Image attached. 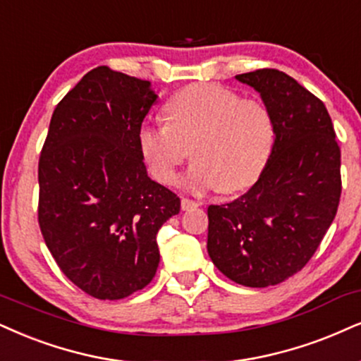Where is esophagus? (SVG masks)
<instances>
[{"mask_svg": "<svg viewBox=\"0 0 361 361\" xmlns=\"http://www.w3.org/2000/svg\"><path fill=\"white\" fill-rule=\"evenodd\" d=\"M180 206H182V209H184V211H189V209H194V207L201 206V202L192 201V199H189V197H182Z\"/></svg>", "mask_w": 361, "mask_h": 361, "instance_id": "esophagus-1", "label": "esophagus"}]
</instances>
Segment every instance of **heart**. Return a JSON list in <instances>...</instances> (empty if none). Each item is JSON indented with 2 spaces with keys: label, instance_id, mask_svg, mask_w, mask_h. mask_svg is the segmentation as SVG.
I'll return each instance as SVG.
<instances>
[{
  "label": "heart",
  "instance_id": "b5f03b06",
  "mask_svg": "<svg viewBox=\"0 0 361 361\" xmlns=\"http://www.w3.org/2000/svg\"><path fill=\"white\" fill-rule=\"evenodd\" d=\"M166 120L147 122L139 130L142 154L162 184L177 180V171L190 155L195 160L185 176L189 189L243 190L261 176L273 149L268 106L214 83L176 93L166 105Z\"/></svg>",
  "mask_w": 361,
  "mask_h": 361
}]
</instances>
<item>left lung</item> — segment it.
I'll use <instances>...</instances> for the list:
<instances>
[{
    "label": "left lung",
    "instance_id": "1",
    "mask_svg": "<svg viewBox=\"0 0 361 361\" xmlns=\"http://www.w3.org/2000/svg\"><path fill=\"white\" fill-rule=\"evenodd\" d=\"M261 93L274 144L259 179L233 202L209 206L207 252L222 274L274 286L306 266L335 219L341 150L326 106L276 68L235 75Z\"/></svg>",
    "mask_w": 361,
    "mask_h": 361
}]
</instances>
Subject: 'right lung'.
I'll use <instances>...</instances> for the list:
<instances>
[{
    "label": "right lung",
    "instance_id": "right-lung-1",
    "mask_svg": "<svg viewBox=\"0 0 361 361\" xmlns=\"http://www.w3.org/2000/svg\"><path fill=\"white\" fill-rule=\"evenodd\" d=\"M150 82L97 66L51 115L38 162V224L66 278L99 300L152 281L159 229L180 199L147 176L139 130Z\"/></svg>",
    "mask_w": 361,
    "mask_h": 361
}]
</instances>
